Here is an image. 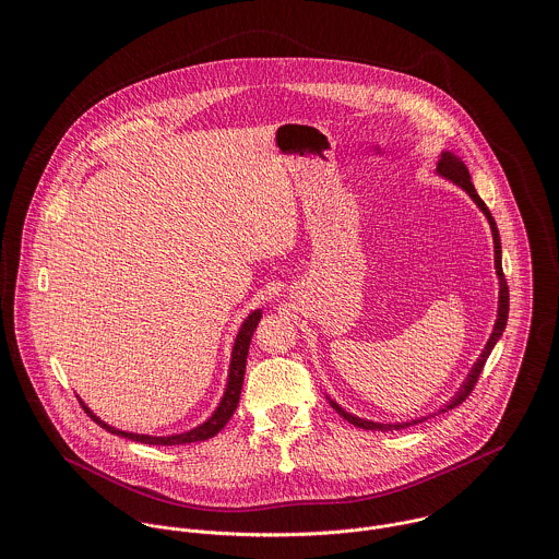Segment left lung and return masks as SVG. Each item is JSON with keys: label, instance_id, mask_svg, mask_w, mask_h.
Wrapping results in <instances>:
<instances>
[{"label": "left lung", "instance_id": "left-lung-1", "mask_svg": "<svg viewBox=\"0 0 559 559\" xmlns=\"http://www.w3.org/2000/svg\"><path fill=\"white\" fill-rule=\"evenodd\" d=\"M437 171H439L443 178H448V180H452L454 185H459L461 189H465V191L472 195V200L478 204L479 211L486 215V219H488V224H490V233H492V242H495V271H497V277H499V308H497V320H495L492 333H490V337H488V342H486V346H484L478 361L474 364L472 372L467 374L463 388L459 390V394L450 400V404H445V408H441V413H443V411H450V408L459 406L463 400L472 394V390L476 388L479 372H481V368H484V364H486V359H488L492 346L497 344V340L501 337V333H503V329H506L508 308H510V293H508V282H506V275H503V269H501L499 230H497V224H495L490 211H488L486 204L481 202V198H479L478 191H476V187H474V182H472V176H469L467 165L459 159L456 155H452V153H441V160H439V165H437ZM331 406H333L346 421H350L353 426L364 428V430H385V432H388V430H402V428H406V426H413V424H419V421L428 419V417H421V419H411V421H400V424H379V421H368V419H361V417H355V415L346 413V411H344L337 402H333V400H331ZM435 415H437V413H435Z\"/></svg>", "mask_w": 559, "mask_h": 559}]
</instances>
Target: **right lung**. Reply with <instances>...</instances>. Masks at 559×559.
Returning <instances> with one entry per match:
<instances>
[{
    "label": "right lung",
    "instance_id": "right-lung-1",
    "mask_svg": "<svg viewBox=\"0 0 559 559\" xmlns=\"http://www.w3.org/2000/svg\"><path fill=\"white\" fill-rule=\"evenodd\" d=\"M262 317L260 310H253L245 322L240 324L239 333H237V340H235V346H233V361H230V374H228V385H226V392H224V399L219 402L217 411L204 421L200 424L198 428L189 430V432H182V435H169V437H151V435H135V432H124V430H118L109 424H105L100 417H96L83 402L81 406L85 408V413L98 424L103 426L107 432L111 435H118V437H124V439H131V441H140V443H148V445H180V443H195V441H206L211 437H215L226 424L228 419L233 417V413L237 411V404L240 399V388H242V377H245V364H247V353H249V342H251V335L255 331V324Z\"/></svg>",
    "mask_w": 559,
    "mask_h": 559
}]
</instances>
